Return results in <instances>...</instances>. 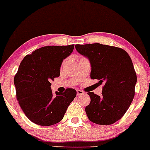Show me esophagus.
Masks as SVG:
<instances>
[{
  "instance_id": "34e87169",
  "label": "esophagus",
  "mask_w": 150,
  "mask_h": 150,
  "mask_svg": "<svg viewBox=\"0 0 150 150\" xmlns=\"http://www.w3.org/2000/svg\"><path fill=\"white\" fill-rule=\"evenodd\" d=\"M76 93H77V95H79V96H80V95H84V92H83L82 90H79V89H78V90H76Z\"/></svg>"
}]
</instances>
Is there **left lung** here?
Instances as JSON below:
<instances>
[{"label": "left lung", "mask_w": 150, "mask_h": 150, "mask_svg": "<svg viewBox=\"0 0 150 150\" xmlns=\"http://www.w3.org/2000/svg\"><path fill=\"white\" fill-rule=\"evenodd\" d=\"M76 50L90 61L92 79L103 84L101 96L87 92L90 103L88 118L100 125H110L123 116L135 95L137 74L129 54L121 47L100 43L76 45Z\"/></svg>", "instance_id": "left-lung-1"}]
</instances>
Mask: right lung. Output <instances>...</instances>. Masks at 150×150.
Wrapping results in <instances>:
<instances>
[{
    "label": "right lung",
    "mask_w": 150,
    "mask_h": 150,
    "mask_svg": "<svg viewBox=\"0 0 150 150\" xmlns=\"http://www.w3.org/2000/svg\"><path fill=\"white\" fill-rule=\"evenodd\" d=\"M74 45L45 46L26 55L14 76L16 99L26 116L33 123L48 126L63 119L68 107L76 98L74 89L53 95L51 81L60 76L63 60Z\"/></svg>",
    "instance_id": "1"
}]
</instances>
